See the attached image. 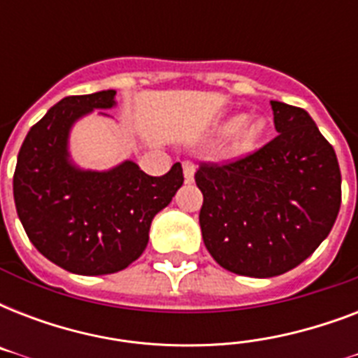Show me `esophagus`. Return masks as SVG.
Masks as SVG:
<instances>
[{
  "label": "esophagus",
  "mask_w": 358,
  "mask_h": 358,
  "mask_svg": "<svg viewBox=\"0 0 358 358\" xmlns=\"http://www.w3.org/2000/svg\"><path fill=\"white\" fill-rule=\"evenodd\" d=\"M184 178L187 184H191L195 178V163L193 162H184Z\"/></svg>",
  "instance_id": "obj_1"
}]
</instances>
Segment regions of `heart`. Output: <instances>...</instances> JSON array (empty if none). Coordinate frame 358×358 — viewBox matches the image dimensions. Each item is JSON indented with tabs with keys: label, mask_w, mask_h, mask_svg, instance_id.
Here are the masks:
<instances>
[{
	"label": "heart",
	"mask_w": 358,
	"mask_h": 358,
	"mask_svg": "<svg viewBox=\"0 0 358 358\" xmlns=\"http://www.w3.org/2000/svg\"><path fill=\"white\" fill-rule=\"evenodd\" d=\"M267 129L266 119H247L245 115H232L221 122L219 131L224 135L234 134V148L238 152L252 150Z\"/></svg>",
	"instance_id": "obj_1"
}]
</instances>
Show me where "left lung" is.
Wrapping results in <instances>:
<instances>
[{"mask_svg":"<svg viewBox=\"0 0 358 358\" xmlns=\"http://www.w3.org/2000/svg\"><path fill=\"white\" fill-rule=\"evenodd\" d=\"M275 139L227 163H201L202 239L219 266L277 277L305 262L333 229L342 202L334 148L305 109L271 100Z\"/></svg>","mask_w":358,"mask_h":358,"instance_id":"8db88e82","label":"left lung"}]
</instances>
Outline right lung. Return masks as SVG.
Segmentation results:
<instances>
[{
	"mask_svg": "<svg viewBox=\"0 0 358 358\" xmlns=\"http://www.w3.org/2000/svg\"><path fill=\"white\" fill-rule=\"evenodd\" d=\"M115 91L66 96L25 135L13 178L14 204L31 243L76 275L122 271L143 255L152 219L184 184L182 165L148 176L134 162L81 171L69 159L72 124L115 106Z\"/></svg>",
	"mask_w": 358,
	"mask_h": 358,
	"instance_id": "1",
	"label": "right lung"
}]
</instances>
